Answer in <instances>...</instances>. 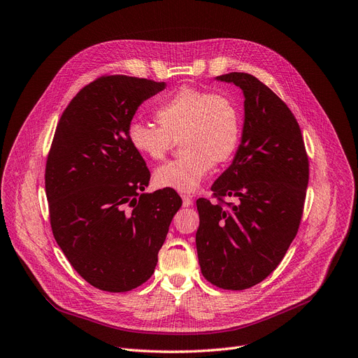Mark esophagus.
Segmentation results:
<instances>
[{"label": "esophagus", "mask_w": 358, "mask_h": 358, "mask_svg": "<svg viewBox=\"0 0 358 358\" xmlns=\"http://www.w3.org/2000/svg\"><path fill=\"white\" fill-rule=\"evenodd\" d=\"M181 199H182V206L184 208H190L193 205V199L187 194H181Z\"/></svg>", "instance_id": "esophagus-1"}]
</instances>
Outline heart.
<instances>
[{
	"label": "heart",
	"instance_id": "b5f03b06",
	"mask_svg": "<svg viewBox=\"0 0 358 358\" xmlns=\"http://www.w3.org/2000/svg\"><path fill=\"white\" fill-rule=\"evenodd\" d=\"M155 118L159 127L131 121L127 141L143 158L161 161L181 137L180 146L185 153L155 171V182L162 189L194 192L213 164L228 162L240 145V110L222 93L181 87L158 105Z\"/></svg>",
	"mask_w": 358,
	"mask_h": 358
}]
</instances>
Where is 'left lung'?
<instances>
[{
	"label": "left lung",
	"instance_id": "left-lung-1",
	"mask_svg": "<svg viewBox=\"0 0 358 358\" xmlns=\"http://www.w3.org/2000/svg\"><path fill=\"white\" fill-rule=\"evenodd\" d=\"M216 80L243 90L244 124L232 164L212 185L217 201H196V247L208 281L237 291L272 273L297 234L308 159L297 120L266 85L247 73H228ZM224 195L239 201L225 207Z\"/></svg>",
	"mask_w": 358,
	"mask_h": 358
}]
</instances>
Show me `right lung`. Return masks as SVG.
Masks as SVG:
<instances>
[{
    "instance_id": "add662e5",
    "label": "right lung",
    "mask_w": 358,
    "mask_h": 358,
    "mask_svg": "<svg viewBox=\"0 0 358 358\" xmlns=\"http://www.w3.org/2000/svg\"><path fill=\"white\" fill-rule=\"evenodd\" d=\"M164 82L102 76L71 99L46 159L45 192L57 244L95 288L126 292L158 263L180 196L143 193L150 173L127 141L137 108Z\"/></svg>"
}]
</instances>
